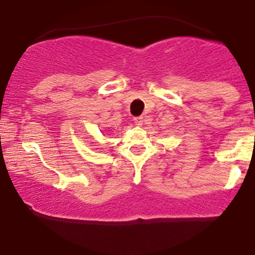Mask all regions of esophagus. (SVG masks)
<instances>
[{
    "label": "esophagus",
    "mask_w": 255,
    "mask_h": 255,
    "mask_svg": "<svg viewBox=\"0 0 255 255\" xmlns=\"http://www.w3.org/2000/svg\"><path fill=\"white\" fill-rule=\"evenodd\" d=\"M142 122H144V118H142V116H136V118H134V124L136 126H141Z\"/></svg>",
    "instance_id": "obj_1"
}]
</instances>
